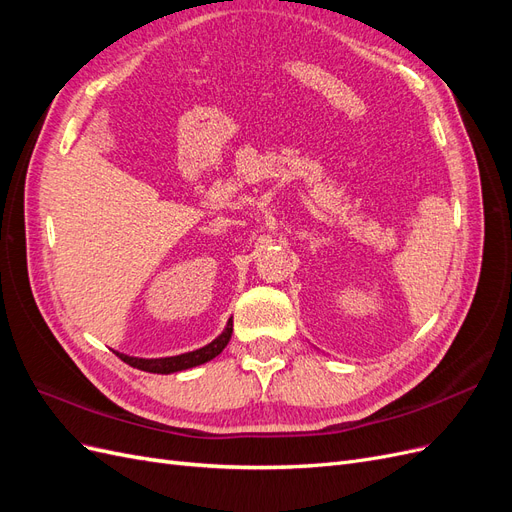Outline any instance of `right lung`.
Listing matches in <instances>:
<instances>
[{"mask_svg":"<svg viewBox=\"0 0 512 512\" xmlns=\"http://www.w3.org/2000/svg\"><path fill=\"white\" fill-rule=\"evenodd\" d=\"M230 335H232V320H228L226 329L222 331L220 337H215L211 344L198 348L194 352L164 356V359H138V356H128V354H119V352H115V354L123 363H128L130 367H136L141 371H149V374H175V371L190 369V367L203 365V363L215 359V356H218L230 342Z\"/></svg>","mask_w":512,"mask_h":512,"instance_id":"add662e5","label":"right lung"}]
</instances>
